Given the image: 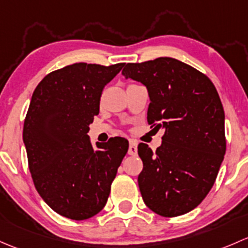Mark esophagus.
Segmentation results:
<instances>
[{
  "label": "esophagus",
  "instance_id": "34e87169",
  "mask_svg": "<svg viewBox=\"0 0 248 248\" xmlns=\"http://www.w3.org/2000/svg\"><path fill=\"white\" fill-rule=\"evenodd\" d=\"M129 155H136L137 154V143L135 141H130L129 143V150H127Z\"/></svg>",
  "mask_w": 248,
  "mask_h": 248
}]
</instances>
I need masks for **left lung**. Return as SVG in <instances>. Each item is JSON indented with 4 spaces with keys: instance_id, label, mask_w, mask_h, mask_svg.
Segmentation results:
<instances>
[{
    "instance_id": "obj_1",
    "label": "left lung",
    "mask_w": 248,
    "mask_h": 248,
    "mask_svg": "<svg viewBox=\"0 0 248 248\" xmlns=\"http://www.w3.org/2000/svg\"><path fill=\"white\" fill-rule=\"evenodd\" d=\"M122 74L147 87L148 124L165 129L156 152L139 144L143 201L157 215H184L206 197L226 154L217 91L205 74L170 57L127 63Z\"/></svg>"
}]
</instances>
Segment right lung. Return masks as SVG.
Here are the masks:
<instances>
[{
	"mask_svg": "<svg viewBox=\"0 0 248 248\" xmlns=\"http://www.w3.org/2000/svg\"><path fill=\"white\" fill-rule=\"evenodd\" d=\"M123 67L74 63L33 92L22 132L29 168L40 197L64 217L82 221L103 210L129 149L123 137L93 148L87 135L104 87Z\"/></svg>",
	"mask_w": 248,
	"mask_h": 248,
	"instance_id": "add662e5",
	"label": "right lung"
}]
</instances>
